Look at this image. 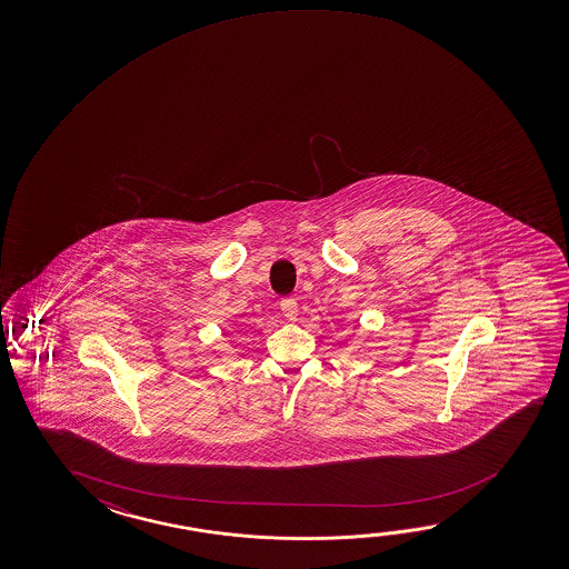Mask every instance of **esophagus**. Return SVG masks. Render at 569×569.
Masks as SVG:
<instances>
[{"label": "esophagus", "instance_id": "1", "mask_svg": "<svg viewBox=\"0 0 569 569\" xmlns=\"http://www.w3.org/2000/svg\"><path fill=\"white\" fill-rule=\"evenodd\" d=\"M281 313L288 317L289 321H293L298 316V301L293 298H283L280 303Z\"/></svg>", "mask_w": 569, "mask_h": 569}]
</instances>
